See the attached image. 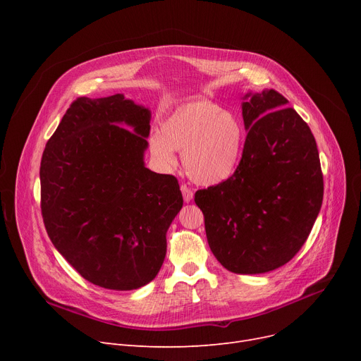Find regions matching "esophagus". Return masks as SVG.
Segmentation results:
<instances>
[{
  "instance_id": "34e87169",
  "label": "esophagus",
  "mask_w": 361,
  "mask_h": 361,
  "mask_svg": "<svg viewBox=\"0 0 361 361\" xmlns=\"http://www.w3.org/2000/svg\"><path fill=\"white\" fill-rule=\"evenodd\" d=\"M181 193H183V197H184V202H185V203L193 200V192H192L190 188H188L185 184L181 185Z\"/></svg>"
}]
</instances>
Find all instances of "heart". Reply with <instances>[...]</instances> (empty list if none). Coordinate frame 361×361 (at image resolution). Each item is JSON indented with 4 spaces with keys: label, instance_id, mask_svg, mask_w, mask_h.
Segmentation results:
<instances>
[{
    "label": "heart",
    "instance_id": "obj_1",
    "mask_svg": "<svg viewBox=\"0 0 361 361\" xmlns=\"http://www.w3.org/2000/svg\"><path fill=\"white\" fill-rule=\"evenodd\" d=\"M244 139V126L235 112L200 99L171 112L161 124V136H152L149 146L165 169L176 166V150H181L188 177L202 185H215L235 173Z\"/></svg>",
    "mask_w": 361,
    "mask_h": 361
}]
</instances>
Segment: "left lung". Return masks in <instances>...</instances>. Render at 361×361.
Here are the masks:
<instances>
[{
	"instance_id": "8db88e82",
	"label": "left lung",
	"mask_w": 361,
	"mask_h": 361,
	"mask_svg": "<svg viewBox=\"0 0 361 361\" xmlns=\"http://www.w3.org/2000/svg\"><path fill=\"white\" fill-rule=\"evenodd\" d=\"M247 131L235 173L197 190L207 243L225 269L256 275L290 262L324 200L319 152L309 126L274 89L241 98Z\"/></svg>"
}]
</instances>
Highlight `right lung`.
<instances>
[{
    "mask_svg": "<svg viewBox=\"0 0 361 361\" xmlns=\"http://www.w3.org/2000/svg\"><path fill=\"white\" fill-rule=\"evenodd\" d=\"M150 109L123 93L74 101L41 161V209L59 253L94 286L154 279L183 207L174 176L145 166Z\"/></svg>",
    "mask_w": 361,
    "mask_h": 361,
    "instance_id": "obj_1",
    "label": "right lung"
}]
</instances>
